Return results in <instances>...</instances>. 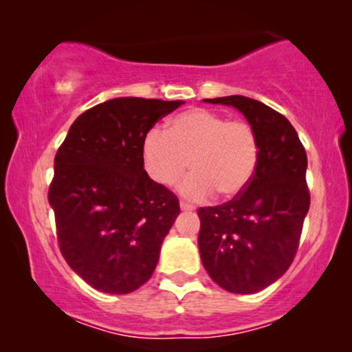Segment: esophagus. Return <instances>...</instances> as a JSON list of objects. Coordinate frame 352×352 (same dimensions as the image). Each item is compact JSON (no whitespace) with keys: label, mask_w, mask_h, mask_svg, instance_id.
<instances>
[{"label":"esophagus","mask_w":352,"mask_h":352,"mask_svg":"<svg viewBox=\"0 0 352 352\" xmlns=\"http://www.w3.org/2000/svg\"><path fill=\"white\" fill-rule=\"evenodd\" d=\"M180 208L185 210V212H190V210H195V207H193L192 204H188V201H184V200L180 201Z\"/></svg>","instance_id":"34e87169"}]
</instances>
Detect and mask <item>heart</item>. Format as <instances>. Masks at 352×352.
<instances>
[{
  "mask_svg": "<svg viewBox=\"0 0 352 352\" xmlns=\"http://www.w3.org/2000/svg\"><path fill=\"white\" fill-rule=\"evenodd\" d=\"M260 159V140L248 120L228 119L210 109H190L175 116L165 132L152 129L144 137L142 164L160 187L182 185L192 199L213 192L220 199L240 195L252 182Z\"/></svg>",
  "mask_w": 352,
  "mask_h": 352,
  "instance_id": "1",
  "label": "heart"
}]
</instances>
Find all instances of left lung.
Instances as JSON below:
<instances>
[{
	"label": "left lung",
	"mask_w": 352,
	"mask_h": 352,
	"mask_svg": "<svg viewBox=\"0 0 352 352\" xmlns=\"http://www.w3.org/2000/svg\"><path fill=\"white\" fill-rule=\"evenodd\" d=\"M207 102L233 106L246 117L260 140V159L240 195L197 212L201 263L227 292L256 293L283 276L296 256L309 210L308 157L289 120L263 102L243 96Z\"/></svg>",
	"instance_id": "left-lung-1"
}]
</instances>
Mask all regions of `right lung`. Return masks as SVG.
I'll use <instances>...</instances> for the list:
<instances>
[{"label":"right lung","mask_w":352,"mask_h":352,"mask_svg":"<svg viewBox=\"0 0 352 352\" xmlns=\"http://www.w3.org/2000/svg\"><path fill=\"white\" fill-rule=\"evenodd\" d=\"M182 100L117 98L87 109L54 157L47 199L64 260L99 292L125 294L152 276L180 213L145 172L142 142Z\"/></svg>","instance_id":"add662e5"}]
</instances>
